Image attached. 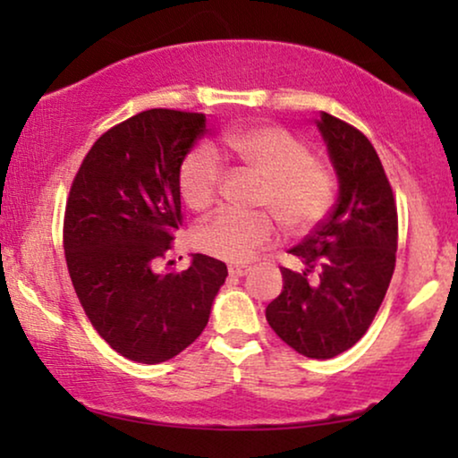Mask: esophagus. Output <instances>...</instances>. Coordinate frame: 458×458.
<instances>
[{"label": "esophagus", "instance_id": "34e87169", "mask_svg": "<svg viewBox=\"0 0 458 458\" xmlns=\"http://www.w3.org/2000/svg\"><path fill=\"white\" fill-rule=\"evenodd\" d=\"M250 273V267H243V265H231L229 267V275L231 277H243V275Z\"/></svg>", "mask_w": 458, "mask_h": 458}]
</instances>
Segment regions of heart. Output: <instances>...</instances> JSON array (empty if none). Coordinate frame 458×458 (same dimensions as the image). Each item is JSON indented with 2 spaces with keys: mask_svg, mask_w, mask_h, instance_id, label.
<instances>
[{
  "mask_svg": "<svg viewBox=\"0 0 458 458\" xmlns=\"http://www.w3.org/2000/svg\"><path fill=\"white\" fill-rule=\"evenodd\" d=\"M215 152L235 160L262 179L256 206L273 212L292 233L315 229L335 204V174L312 158L310 148L284 127L252 124L221 133ZM225 171L206 148L190 152L177 173L179 193L187 208L202 212L216 202ZM277 242V225L267 212L240 215L223 210L193 231L199 252L225 262H248Z\"/></svg>",
  "mask_w": 458,
  "mask_h": 458,
  "instance_id": "1",
  "label": "heart"
}]
</instances>
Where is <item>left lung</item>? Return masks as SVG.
I'll list each match as a JSON object with an SVG mask.
<instances>
[{
	"label": "left lung",
	"instance_id": "obj_1",
	"mask_svg": "<svg viewBox=\"0 0 458 458\" xmlns=\"http://www.w3.org/2000/svg\"><path fill=\"white\" fill-rule=\"evenodd\" d=\"M340 181L327 218L290 254L304 271L281 267L284 292L267 306L275 334L309 359H334L371 327L396 267L398 210L371 141L323 112L317 123Z\"/></svg>",
	"mask_w": 458,
	"mask_h": 458
}]
</instances>
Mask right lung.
<instances>
[{"label": "right lung", "instance_id": "obj_1", "mask_svg": "<svg viewBox=\"0 0 458 458\" xmlns=\"http://www.w3.org/2000/svg\"><path fill=\"white\" fill-rule=\"evenodd\" d=\"M198 112L152 108L106 131L74 174L64 256L87 318L124 359L156 365L198 340L227 277L193 254L181 273H156L183 223L177 173L204 135Z\"/></svg>", "mask_w": 458, "mask_h": 458}]
</instances>
